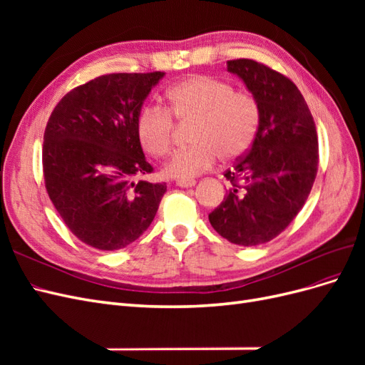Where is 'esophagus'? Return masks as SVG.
<instances>
[{"mask_svg":"<svg viewBox=\"0 0 365 365\" xmlns=\"http://www.w3.org/2000/svg\"><path fill=\"white\" fill-rule=\"evenodd\" d=\"M196 184L195 180H189V181H176V185L182 187V189H189V187H193Z\"/></svg>","mask_w":365,"mask_h":365,"instance_id":"1","label":"esophagus"}]
</instances>
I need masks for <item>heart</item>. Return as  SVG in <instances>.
<instances>
[{"instance_id":"obj_1","label":"heart","mask_w":365,"mask_h":365,"mask_svg":"<svg viewBox=\"0 0 365 365\" xmlns=\"http://www.w3.org/2000/svg\"><path fill=\"white\" fill-rule=\"evenodd\" d=\"M168 111L160 106L141 108L135 132L141 148L161 158L170 150L173 118L193 121L190 143L165 163L164 176L189 181L210 170L217 157L224 163L242 158L256 140L260 125V108L245 91H235L230 82L212 76H192L165 93Z\"/></svg>"}]
</instances>
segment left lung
<instances>
[{"label":"left lung","instance_id":"left-lung-1","mask_svg":"<svg viewBox=\"0 0 365 365\" xmlns=\"http://www.w3.org/2000/svg\"><path fill=\"white\" fill-rule=\"evenodd\" d=\"M227 71L257 101L260 125L247 155L225 172L231 189L208 220L231 244L256 247L279 236L311 193L318 169L317 129L288 77L251 59L228 61Z\"/></svg>","mask_w":365,"mask_h":365}]
</instances>
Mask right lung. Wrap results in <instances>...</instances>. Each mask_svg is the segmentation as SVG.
I'll return each mask as SVG.
<instances>
[{
  "instance_id": "right-lung-1",
  "label": "right lung",
  "mask_w": 365,
  "mask_h": 365,
  "mask_svg": "<svg viewBox=\"0 0 365 365\" xmlns=\"http://www.w3.org/2000/svg\"><path fill=\"white\" fill-rule=\"evenodd\" d=\"M164 73L101 76L54 108L43 134V180L53 205L83 244L115 251L153 220L165 184L134 182L152 172L135 120Z\"/></svg>"
}]
</instances>
